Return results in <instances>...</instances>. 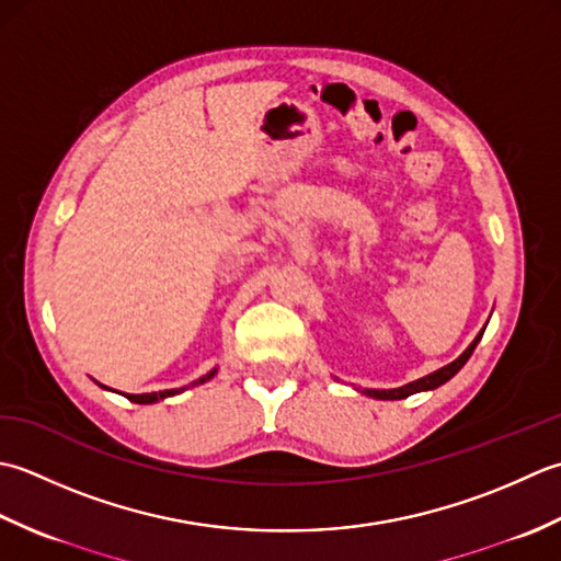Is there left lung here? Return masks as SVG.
I'll return each instance as SVG.
<instances>
[{
	"label": "left lung",
	"mask_w": 561,
	"mask_h": 561,
	"mask_svg": "<svg viewBox=\"0 0 561 561\" xmlns=\"http://www.w3.org/2000/svg\"><path fill=\"white\" fill-rule=\"evenodd\" d=\"M484 329H486V327H484ZM484 329L479 331L472 344L467 346V348L460 353V356H457L453 363L443 365V368L433 370V373H428V375H424V377H419V380H414V382H407V385H402V387H394V390H370V387H363V390H360V387H358V392L365 394V397H373V399H407V397L416 394V392H431V390H436V387L445 385V382L450 380V377H455L457 373H460L462 365H465L467 360H470V356L474 353L477 344H479V341H482V336H484Z\"/></svg>",
	"instance_id": "1"
}]
</instances>
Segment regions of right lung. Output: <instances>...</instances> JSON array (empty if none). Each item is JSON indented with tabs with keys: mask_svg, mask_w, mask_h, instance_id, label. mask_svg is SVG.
<instances>
[{
	"mask_svg": "<svg viewBox=\"0 0 561 561\" xmlns=\"http://www.w3.org/2000/svg\"><path fill=\"white\" fill-rule=\"evenodd\" d=\"M215 373H217V368H213L210 373H205L203 377H198V380H193V382L186 385V387H176V390H159V392H145V394H123V397H128L130 402H135V404H154V402H159V399L181 394L184 390H188V387H196V385H203V382L213 380ZM101 387H104V385H101ZM104 390H106V387H104Z\"/></svg>",
	"mask_w": 561,
	"mask_h": 561,
	"instance_id": "add662e5",
	"label": "right lung"
}]
</instances>
